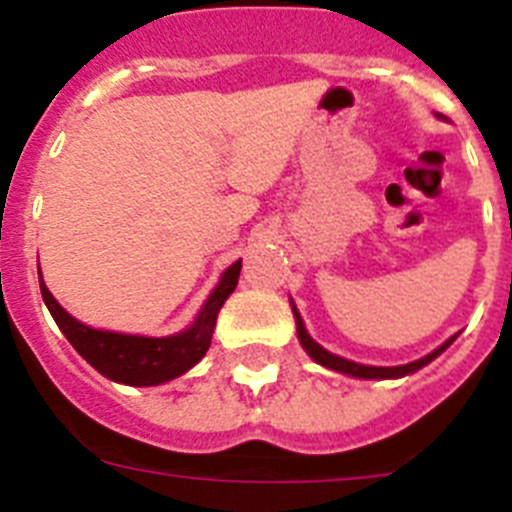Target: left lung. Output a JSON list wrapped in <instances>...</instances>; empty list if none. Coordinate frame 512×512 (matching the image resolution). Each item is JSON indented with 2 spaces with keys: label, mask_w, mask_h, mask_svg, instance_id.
I'll list each match as a JSON object with an SVG mask.
<instances>
[{
  "label": "left lung",
  "mask_w": 512,
  "mask_h": 512,
  "mask_svg": "<svg viewBox=\"0 0 512 512\" xmlns=\"http://www.w3.org/2000/svg\"><path fill=\"white\" fill-rule=\"evenodd\" d=\"M292 312H295V320H297V336H300V343L305 346V351L312 356V359L318 361V364L328 366V369H336V372L351 374V377H361V379H390V377H405V374H410V372H418L420 366H425L428 361L436 359L443 348L454 341V338H451V341H446L443 346H438L433 354L423 356V359L413 361V364H405V366H364V364H354V361H348V359H341V356L330 354V351H325L323 346H318V343L310 338V333L305 330V323H302L300 312H297L295 307H292Z\"/></svg>",
  "instance_id": "8db88e82"
}]
</instances>
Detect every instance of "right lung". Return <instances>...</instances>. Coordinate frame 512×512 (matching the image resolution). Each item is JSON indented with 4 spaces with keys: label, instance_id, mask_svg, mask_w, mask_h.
Returning <instances> with one entry per match:
<instances>
[{
    "label": "right lung",
    "instance_id": "1",
    "mask_svg": "<svg viewBox=\"0 0 512 512\" xmlns=\"http://www.w3.org/2000/svg\"><path fill=\"white\" fill-rule=\"evenodd\" d=\"M241 274V261H235L223 274L220 284L210 295V300L202 307L200 318L184 333H176L169 338H143V336H125V333H110V330H94L89 325H81L79 320L71 318L63 310L48 287L40 279V295L51 310L53 320L63 330V336L69 338L71 346L79 351L89 364L104 374L112 382L133 384V387H151V384L169 382L179 377L187 369H192L197 361L205 356L210 348L212 328H215L217 312L228 300L230 292L238 284Z\"/></svg>",
    "mask_w": 512,
    "mask_h": 512
}]
</instances>
